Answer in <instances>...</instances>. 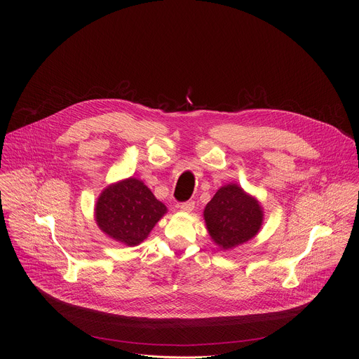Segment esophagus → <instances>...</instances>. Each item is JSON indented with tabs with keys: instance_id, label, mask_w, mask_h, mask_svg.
Instances as JSON below:
<instances>
[{
	"instance_id": "obj_1",
	"label": "esophagus",
	"mask_w": 359,
	"mask_h": 359,
	"mask_svg": "<svg viewBox=\"0 0 359 359\" xmlns=\"http://www.w3.org/2000/svg\"><path fill=\"white\" fill-rule=\"evenodd\" d=\"M180 210L184 212V213H190L193 209H194V201H184L180 204Z\"/></svg>"
}]
</instances>
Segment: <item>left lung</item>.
Returning <instances> with one entry per match:
<instances>
[{"label":"left lung","mask_w":359,"mask_h":359,"mask_svg":"<svg viewBox=\"0 0 359 359\" xmlns=\"http://www.w3.org/2000/svg\"><path fill=\"white\" fill-rule=\"evenodd\" d=\"M203 216L213 241L222 250H230L259 233L264 215L257 200L230 183L217 190Z\"/></svg>","instance_id":"1"}]
</instances>
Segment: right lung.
<instances>
[{
	"label": "right lung",
	"mask_w": 359,
	"mask_h": 359,
	"mask_svg": "<svg viewBox=\"0 0 359 359\" xmlns=\"http://www.w3.org/2000/svg\"><path fill=\"white\" fill-rule=\"evenodd\" d=\"M168 212L143 182L129 177L100 193L95 220L107 236L126 245L142 243Z\"/></svg>",
	"instance_id": "1"
}]
</instances>
